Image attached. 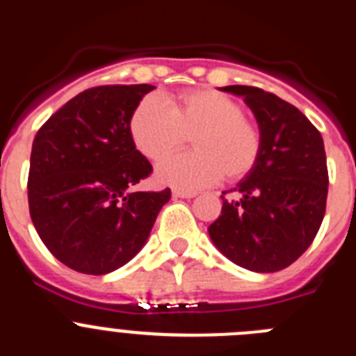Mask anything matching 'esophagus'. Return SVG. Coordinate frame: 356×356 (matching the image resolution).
Returning <instances> with one entry per match:
<instances>
[{
  "instance_id": "34e87169",
  "label": "esophagus",
  "mask_w": 356,
  "mask_h": 356,
  "mask_svg": "<svg viewBox=\"0 0 356 356\" xmlns=\"http://www.w3.org/2000/svg\"><path fill=\"white\" fill-rule=\"evenodd\" d=\"M197 193H191V191H172V197H184V200H191V197L196 196Z\"/></svg>"
}]
</instances>
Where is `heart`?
Instances as JSON below:
<instances>
[{
  "instance_id": "heart-1",
  "label": "heart",
  "mask_w": 356,
  "mask_h": 356,
  "mask_svg": "<svg viewBox=\"0 0 356 356\" xmlns=\"http://www.w3.org/2000/svg\"><path fill=\"white\" fill-rule=\"evenodd\" d=\"M135 147L149 160H163L193 137L194 153L176 155L156 168V180L178 191H197L221 180L235 181L253 171L262 151L257 122L234 97L213 89H191L146 97L130 121Z\"/></svg>"
}]
</instances>
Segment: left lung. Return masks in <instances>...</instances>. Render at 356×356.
Returning a JSON list of instances; mask_svg holds the SVG:
<instances>
[{
	"label": "left lung",
	"instance_id": "8db88e82",
	"mask_svg": "<svg viewBox=\"0 0 356 356\" xmlns=\"http://www.w3.org/2000/svg\"><path fill=\"white\" fill-rule=\"evenodd\" d=\"M221 90L250 106L262 134V151L253 171L234 188L241 197L221 196V216L209 226L210 238L244 269L280 271L307 251L325 217V143L300 110L273 92L248 85Z\"/></svg>",
	"mask_w": 356,
	"mask_h": 356
}]
</instances>
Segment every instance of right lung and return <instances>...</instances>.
Here are the masks:
<instances>
[{"instance_id": "right-lung-1", "label": "right lung", "mask_w": 356, "mask_h": 356, "mask_svg": "<svg viewBox=\"0 0 356 356\" xmlns=\"http://www.w3.org/2000/svg\"><path fill=\"white\" fill-rule=\"evenodd\" d=\"M153 85H102L69 99L37 131L28 205L55 259L106 275L143 250L171 191L135 193L151 163L135 149L130 121Z\"/></svg>"}]
</instances>
